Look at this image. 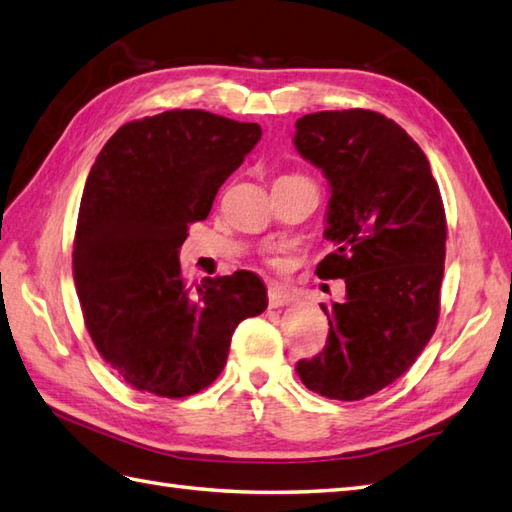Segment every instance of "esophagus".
I'll use <instances>...</instances> for the list:
<instances>
[{"mask_svg": "<svg viewBox=\"0 0 512 512\" xmlns=\"http://www.w3.org/2000/svg\"><path fill=\"white\" fill-rule=\"evenodd\" d=\"M294 301H296L294 292H290L288 288H283V285H272L270 292H268L270 307H283V305H290Z\"/></svg>", "mask_w": 512, "mask_h": 512, "instance_id": "1", "label": "esophagus"}]
</instances>
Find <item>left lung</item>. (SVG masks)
<instances>
[{
	"mask_svg": "<svg viewBox=\"0 0 512 512\" xmlns=\"http://www.w3.org/2000/svg\"><path fill=\"white\" fill-rule=\"evenodd\" d=\"M296 152L329 185L316 266L344 279V299L323 305L325 349L296 362L318 395L358 401L395 382L432 338L441 301L447 224L430 161L406 130L375 111H320L296 120Z\"/></svg>",
	"mask_w": 512,
	"mask_h": 512,
	"instance_id": "left-lung-1",
	"label": "left lung"
}]
</instances>
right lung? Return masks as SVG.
Segmentation results:
<instances>
[{
  "label": "right lung",
  "instance_id": "right-lung-1",
  "mask_svg": "<svg viewBox=\"0 0 512 512\" xmlns=\"http://www.w3.org/2000/svg\"><path fill=\"white\" fill-rule=\"evenodd\" d=\"M261 139L200 109L124 124L89 172L74 240V279L89 336L126 384L196 395L216 379L235 327L268 307L255 272L189 285L178 251L220 185Z\"/></svg>",
  "mask_w": 512,
  "mask_h": 512
}]
</instances>
